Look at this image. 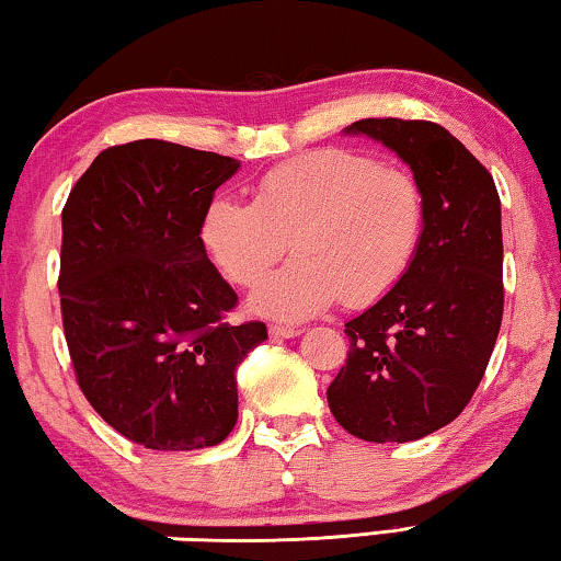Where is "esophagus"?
<instances>
[{"mask_svg": "<svg viewBox=\"0 0 561 561\" xmlns=\"http://www.w3.org/2000/svg\"><path fill=\"white\" fill-rule=\"evenodd\" d=\"M299 332H302V330H297V328H284V324H272V328H270V334H272V337H282V340L297 337Z\"/></svg>", "mask_w": 561, "mask_h": 561, "instance_id": "esophagus-1", "label": "esophagus"}]
</instances>
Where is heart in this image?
<instances>
[{
	"mask_svg": "<svg viewBox=\"0 0 561 561\" xmlns=\"http://www.w3.org/2000/svg\"><path fill=\"white\" fill-rule=\"evenodd\" d=\"M425 198L413 173L355 150H314L264 173L252 204L208 206L204 244L229 282L252 287L291 244L297 259L259 284L252 309L299 322L334 302L365 307L415 262Z\"/></svg>",
	"mask_w": 561,
	"mask_h": 561,
	"instance_id": "heart-1",
	"label": "heart"
}]
</instances>
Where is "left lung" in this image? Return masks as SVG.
Returning a JSON list of instances; mask_svg holds the SVG:
<instances>
[{"label": "left lung", "mask_w": 561, "mask_h": 561, "mask_svg": "<svg viewBox=\"0 0 561 561\" xmlns=\"http://www.w3.org/2000/svg\"><path fill=\"white\" fill-rule=\"evenodd\" d=\"M345 133L396 150L425 198L411 272L345 324L347 360L328 388L337 423L370 443H408L461 415L504 314L501 201L491 173L438 123L365 118Z\"/></svg>", "instance_id": "left-lung-1"}]
</instances>
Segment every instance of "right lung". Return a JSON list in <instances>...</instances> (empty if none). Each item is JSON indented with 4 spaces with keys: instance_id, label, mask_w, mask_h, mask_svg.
<instances>
[{
    "instance_id": "right-lung-1",
    "label": "right lung",
    "mask_w": 561,
    "mask_h": 561,
    "mask_svg": "<svg viewBox=\"0 0 561 561\" xmlns=\"http://www.w3.org/2000/svg\"><path fill=\"white\" fill-rule=\"evenodd\" d=\"M239 161L169 140L100 153L62 208L60 305L88 403L153 450L216 446L237 423V365L264 322L229 324L233 291L201 227Z\"/></svg>"
}]
</instances>
